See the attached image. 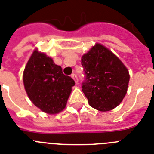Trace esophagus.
Segmentation results:
<instances>
[{
  "label": "esophagus",
  "mask_w": 154,
  "mask_h": 154,
  "mask_svg": "<svg viewBox=\"0 0 154 154\" xmlns=\"http://www.w3.org/2000/svg\"><path fill=\"white\" fill-rule=\"evenodd\" d=\"M71 77H72V78L75 81V82L77 84V82H78V78H77V76L75 73H72V75H71Z\"/></svg>",
  "instance_id": "34e87169"
}]
</instances>
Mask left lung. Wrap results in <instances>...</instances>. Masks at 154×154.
Returning <instances> with one entry per match:
<instances>
[{
    "mask_svg": "<svg viewBox=\"0 0 154 154\" xmlns=\"http://www.w3.org/2000/svg\"><path fill=\"white\" fill-rule=\"evenodd\" d=\"M85 77L82 91L89 104L99 111H109L124 98L129 71L111 51L97 44L82 57Z\"/></svg>",
    "mask_w": 154,
    "mask_h": 154,
    "instance_id": "1",
    "label": "left lung"
}]
</instances>
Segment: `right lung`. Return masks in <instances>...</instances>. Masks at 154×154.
I'll return each mask as SVG.
<instances>
[{
	"label": "right lung",
	"instance_id": "1",
	"mask_svg": "<svg viewBox=\"0 0 154 154\" xmlns=\"http://www.w3.org/2000/svg\"><path fill=\"white\" fill-rule=\"evenodd\" d=\"M23 82L29 99L45 112L53 114L64 109L75 82L65 76L45 53L35 50L25 66Z\"/></svg>",
	"mask_w": 154,
	"mask_h": 154
}]
</instances>
